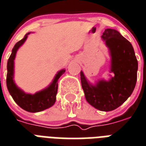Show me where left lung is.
I'll return each mask as SVG.
<instances>
[{
	"label": "left lung",
	"instance_id": "obj_1",
	"mask_svg": "<svg viewBox=\"0 0 146 146\" xmlns=\"http://www.w3.org/2000/svg\"><path fill=\"white\" fill-rule=\"evenodd\" d=\"M111 56L109 81L100 80L93 86L80 72L81 84L88 103L100 111H112L122 105L135 89L138 61L129 41L114 29H106L102 35Z\"/></svg>",
	"mask_w": 146,
	"mask_h": 146
}]
</instances>
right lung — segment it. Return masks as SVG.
I'll return each instance as SVG.
<instances>
[{"label": "right lung", "mask_w": 146, "mask_h": 146, "mask_svg": "<svg viewBox=\"0 0 146 146\" xmlns=\"http://www.w3.org/2000/svg\"><path fill=\"white\" fill-rule=\"evenodd\" d=\"M27 33L24 37L14 45L12 53L7 61V87L9 93L14 99L15 103L23 110L30 113H37L51 107L56 102V96L58 90V80L65 70L59 71L53 79V82L48 87L35 94L24 93L16 86L14 81V60L19 47L25 42L27 38Z\"/></svg>", "instance_id": "add662e5"}]
</instances>
